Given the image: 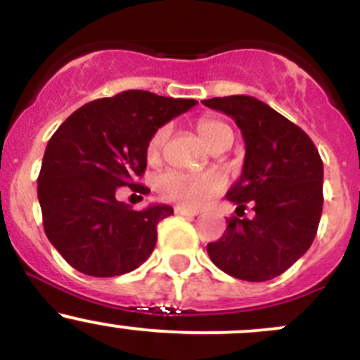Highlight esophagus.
Returning <instances> with one entry per match:
<instances>
[{
    "label": "esophagus",
    "instance_id": "34e87169",
    "mask_svg": "<svg viewBox=\"0 0 360 360\" xmlns=\"http://www.w3.org/2000/svg\"><path fill=\"white\" fill-rule=\"evenodd\" d=\"M175 213L176 214H185V217H195V214H199V210H194V207H187L184 205H176L175 206Z\"/></svg>",
    "mask_w": 360,
    "mask_h": 360
}]
</instances>
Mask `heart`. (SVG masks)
I'll use <instances>...</instances> for the list:
<instances>
[{
    "mask_svg": "<svg viewBox=\"0 0 360 360\" xmlns=\"http://www.w3.org/2000/svg\"><path fill=\"white\" fill-rule=\"evenodd\" d=\"M198 133L211 149H217L227 140H232V129L227 124L211 117H202L195 124ZM169 136V126H162L150 136L147 143V159L158 162ZM225 187V176L220 172L187 173L169 169L155 180V191L165 201L180 202L184 206H201L220 194Z\"/></svg>",
    "mask_w": 360,
    "mask_h": 360,
    "instance_id": "heart-1",
    "label": "heart"
}]
</instances>
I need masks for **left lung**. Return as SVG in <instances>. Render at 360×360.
<instances>
[{"label": "left lung", "mask_w": 360, "mask_h": 360, "mask_svg": "<svg viewBox=\"0 0 360 360\" xmlns=\"http://www.w3.org/2000/svg\"><path fill=\"white\" fill-rule=\"evenodd\" d=\"M227 114L243 133L246 155L240 179L229 188L237 217L217 243L211 262L236 279L262 283L281 276L307 253L322 213V159L300 126L248 95L202 100ZM251 205L255 217H242Z\"/></svg>", "instance_id": "left-lung-1"}]
</instances>
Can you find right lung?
I'll return each instance as SVG.
<instances>
[{
	"label": "right lung",
	"instance_id": "add662e5",
	"mask_svg": "<svg viewBox=\"0 0 360 360\" xmlns=\"http://www.w3.org/2000/svg\"><path fill=\"white\" fill-rule=\"evenodd\" d=\"M195 103L128 90L84 103L58 126L43 155L38 199L44 234L70 266L86 276L114 277L150 257L158 224L173 207L135 211L117 201L116 192H149L135 179L147 168L150 136Z\"/></svg>",
	"mask_w": 360,
	"mask_h": 360
}]
</instances>
